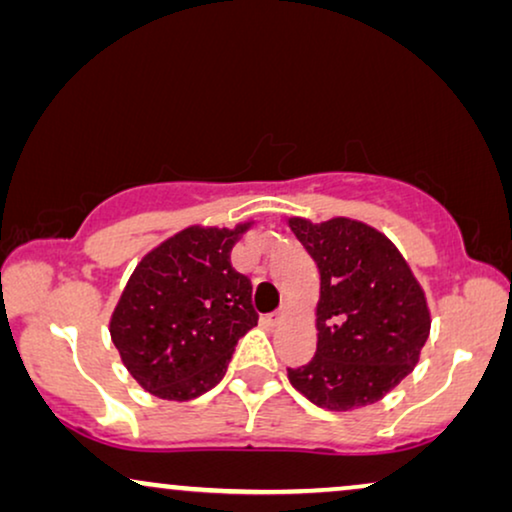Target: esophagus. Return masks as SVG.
Masks as SVG:
<instances>
[{
    "label": "esophagus",
    "instance_id": "34e87169",
    "mask_svg": "<svg viewBox=\"0 0 512 512\" xmlns=\"http://www.w3.org/2000/svg\"><path fill=\"white\" fill-rule=\"evenodd\" d=\"M263 321V324L265 326H277L279 324V321H282V314H279V312H272V314H265V317L261 319Z\"/></svg>",
    "mask_w": 512,
    "mask_h": 512
}]
</instances>
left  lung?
Segmentation results:
<instances>
[{
	"mask_svg": "<svg viewBox=\"0 0 512 512\" xmlns=\"http://www.w3.org/2000/svg\"><path fill=\"white\" fill-rule=\"evenodd\" d=\"M317 263V352L289 380L314 405L356 410L377 403L417 366L431 317L422 286L382 233L352 219H289Z\"/></svg>",
	"mask_w": 512,
	"mask_h": 512,
	"instance_id": "obj_1",
	"label": "left lung"
}]
</instances>
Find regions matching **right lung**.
<instances>
[{
	"label": "right lung",
	"mask_w": 512,
	"mask_h": 512,
	"mask_svg": "<svg viewBox=\"0 0 512 512\" xmlns=\"http://www.w3.org/2000/svg\"><path fill=\"white\" fill-rule=\"evenodd\" d=\"M249 228H186L142 258L111 317L130 375L165 401H191L221 382L235 345L258 324L251 279L230 265Z\"/></svg>",
	"instance_id": "right-lung-1"
}]
</instances>
